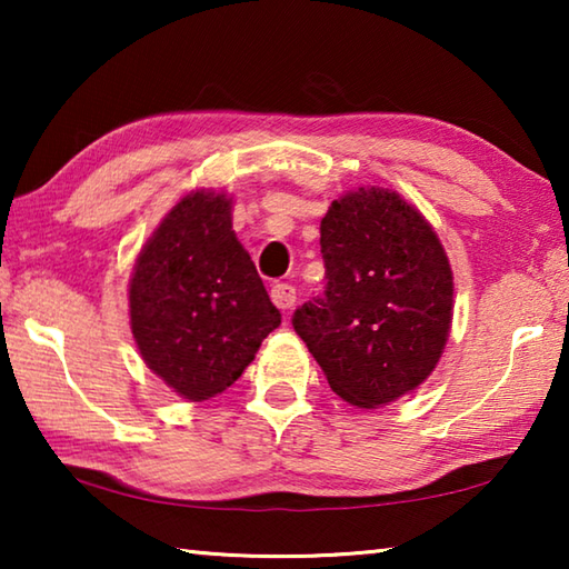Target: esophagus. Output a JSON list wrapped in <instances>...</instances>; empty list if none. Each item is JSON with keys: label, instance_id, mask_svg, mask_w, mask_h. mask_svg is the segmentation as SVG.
<instances>
[{"label": "esophagus", "instance_id": "1", "mask_svg": "<svg viewBox=\"0 0 569 569\" xmlns=\"http://www.w3.org/2000/svg\"><path fill=\"white\" fill-rule=\"evenodd\" d=\"M271 301L281 308V311H288L296 303V288L288 283H276L271 288Z\"/></svg>", "mask_w": 569, "mask_h": 569}]
</instances>
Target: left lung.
<instances>
[{"label": "left lung", "instance_id": "8db88e82", "mask_svg": "<svg viewBox=\"0 0 569 569\" xmlns=\"http://www.w3.org/2000/svg\"><path fill=\"white\" fill-rule=\"evenodd\" d=\"M326 291L293 329L329 387L379 409L431 377L455 316V273L437 230L397 190L343 192L321 220Z\"/></svg>", "mask_w": 569, "mask_h": 569}]
</instances>
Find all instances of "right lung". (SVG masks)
I'll use <instances>...</instances> for the list:
<instances>
[{"instance_id":"right-lung-1","label":"right lung","mask_w":569,"mask_h":569,"mask_svg":"<svg viewBox=\"0 0 569 569\" xmlns=\"http://www.w3.org/2000/svg\"><path fill=\"white\" fill-rule=\"evenodd\" d=\"M130 329L148 369L186 401L233 387L281 326L233 230V196L190 190L134 258Z\"/></svg>"}]
</instances>
